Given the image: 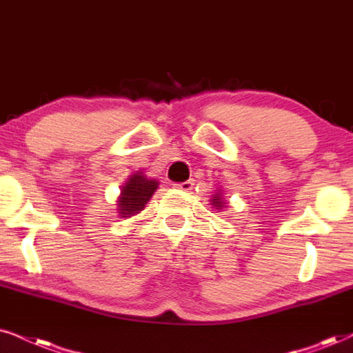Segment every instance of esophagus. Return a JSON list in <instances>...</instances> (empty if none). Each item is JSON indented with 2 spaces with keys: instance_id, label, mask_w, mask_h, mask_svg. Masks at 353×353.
Masks as SVG:
<instances>
[{
  "instance_id": "34e87169",
  "label": "esophagus",
  "mask_w": 353,
  "mask_h": 353,
  "mask_svg": "<svg viewBox=\"0 0 353 353\" xmlns=\"http://www.w3.org/2000/svg\"><path fill=\"white\" fill-rule=\"evenodd\" d=\"M192 185H194V182H192V181H185V182H174V184H172V187H176V189L184 190V192L190 190V189H192Z\"/></svg>"
}]
</instances>
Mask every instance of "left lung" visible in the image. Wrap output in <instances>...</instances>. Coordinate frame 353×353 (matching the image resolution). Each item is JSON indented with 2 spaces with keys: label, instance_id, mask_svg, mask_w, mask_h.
<instances>
[{
  "label": "left lung",
  "instance_id": "1",
  "mask_svg": "<svg viewBox=\"0 0 353 353\" xmlns=\"http://www.w3.org/2000/svg\"><path fill=\"white\" fill-rule=\"evenodd\" d=\"M212 205H215L216 208H223L226 205V202L220 197V195H215V197L212 199Z\"/></svg>",
  "mask_w": 353,
  "mask_h": 353
}]
</instances>
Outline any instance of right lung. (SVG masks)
<instances>
[{"label":"right lung","mask_w":353,"mask_h":353,"mask_svg":"<svg viewBox=\"0 0 353 353\" xmlns=\"http://www.w3.org/2000/svg\"><path fill=\"white\" fill-rule=\"evenodd\" d=\"M156 189H158V181L148 179L140 172L133 174L122 187V195L119 200L120 215L132 216L140 213Z\"/></svg>","instance_id":"obj_1"}]
</instances>
